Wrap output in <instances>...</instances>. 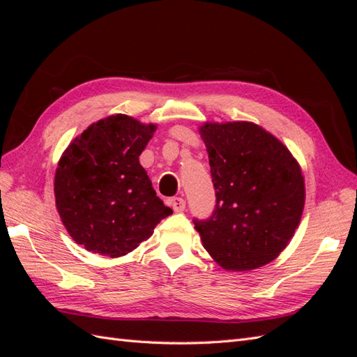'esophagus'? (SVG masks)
Segmentation results:
<instances>
[{"mask_svg":"<svg viewBox=\"0 0 357 357\" xmlns=\"http://www.w3.org/2000/svg\"><path fill=\"white\" fill-rule=\"evenodd\" d=\"M169 204H171V207H172V210L174 211H177V213H180V211H183L186 208V201L183 199V198H172L171 201H169Z\"/></svg>","mask_w":357,"mask_h":357,"instance_id":"esophagus-1","label":"esophagus"}]
</instances>
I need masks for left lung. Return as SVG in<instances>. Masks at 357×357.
<instances>
[{
    "mask_svg": "<svg viewBox=\"0 0 357 357\" xmlns=\"http://www.w3.org/2000/svg\"><path fill=\"white\" fill-rule=\"evenodd\" d=\"M215 207L193 219L202 244L228 271L264 266L282 253L301 222L305 185L289 149L252 122L204 123Z\"/></svg>",
    "mask_w": 357,
    "mask_h": 357,
    "instance_id": "left-lung-1",
    "label": "left lung"
}]
</instances>
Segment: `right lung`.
Returning <instances> with one entry per match:
<instances>
[{
    "label": "right lung",
    "mask_w": 357,
    "mask_h": 357,
    "mask_svg": "<svg viewBox=\"0 0 357 357\" xmlns=\"http://www.w3.org/2000/svg\"><path fill=\"white\" fill-rule=\"evenodd\" d=\"M155 131L153 123L113 114L92 123L62 153L56 208L71 238L86 250L123 256L172 213L138 160Z\"/></svg>",
    "instance_id": "obj_1"
}]
</instances>
